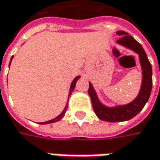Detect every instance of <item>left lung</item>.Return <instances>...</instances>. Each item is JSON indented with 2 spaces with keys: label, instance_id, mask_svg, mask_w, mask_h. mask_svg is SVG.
<instances>
[{
  "label": "left lung",
  "instance_id": "1",
  "mask_svg": "<svg viewBox=\"0 0 160 160\" xmlns=\"http://www.w3.org/2000/svg\"><path fill=\"white\" fill-rule=\"evenodd\" d=\"M116 35L121 37V38L117 40L118 45L133 51L139 55L142 80L139 94L133 100L125 105H116L114 107L104 105L99 100L92 84L89 82L88 95L91 99L94 112L100 120L109 122L128 121L136 116L149 100L152 88V68L142 46L126 32L120 30L116 32Z\"/></svg>",
  "mask_w": 160,
  "mask_h": 160
}]
</instances>
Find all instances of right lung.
<instances>
[{"mask_svg": "<svg viewBox=\"0 0 160 160\" xmlns=\"http://www.w3.org/2000/svg\"><path fill=\"white\" fill-rule=\"evenodd\" d=\"M12 59H13V56L11 57V62H10V65H11V61H12ZM80 76H77V77H75L74 78V80H72V84H71V87H70V90H69V96H68V98H69V97L72 95V91L74 90V88H75V86H76V82L78 81V80L80 79ZM67 108H68V102H67L66 106H65V108H64V109H63V111L57 117H55V118H53V119H52V120H49V121L47 122H40L41 124H47V123H52V122H58L60 121L63 116H64V115H65V113H66V110Z\"/></svg>", "mask_w": 160, "mask_h": 160, "instance_id": "right-lung-1", "label": "right lung"}]
</instances>
